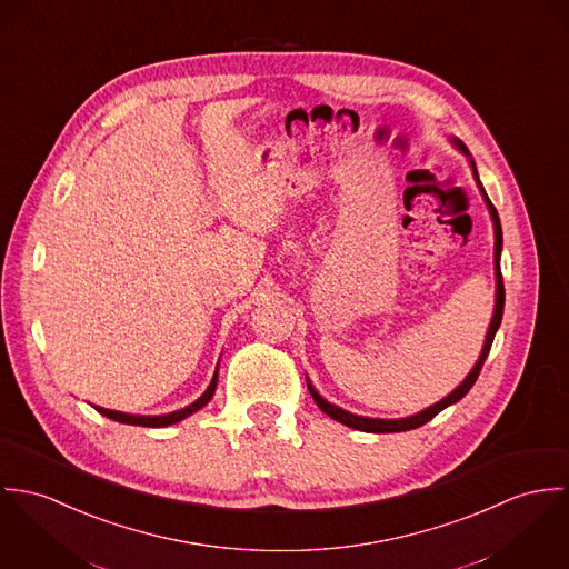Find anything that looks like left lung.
Masks as SVG:
<instances>
[{
  "instance_id": "8db88e82",
  "label": "left lung",
  "mask_w": 569,
  "mask_h": 569,
  "mask_svg": "<svg viewBox=\"0 0 569 569\" xmlns=\"http://www.w3.org/2000/svg\"><path fill=\"white\" fill-rule=\"evenodd\" d=\"M451 143L467 157V161H469V166H471V170H473V179H476V183H478V188H480V193H482V198H485V202H487V207H489L491 220H493V236H496V247H493V266H496V308H493V316H491V322H489V329H487V338H485L482 351H480V356H478L473 369L469 371V376L462 379L447 397H442L441 401L432 403L430 408H426V410H421V412H417V415L403 417V419H373V417H360V415H353V412H349V410H342V408L329 403L327 399H322V397L318 395L315 383L308 378V390H310V395L315 397L316 406H318L327 417H331L333 421H338V423H342V426H347V428H353V430H360V432H373V435L406 432V430L421 428L423 423H428L430 419H435L447 406L460 401V399L471 390V386L476 383V379H478L480 371H482V365H485V360H487V356H489V351H491L496 331L500 329L502 315H505V279H502V270H500V257H502V224H500V216H498L493 202L489 200L487 191H485L482 183H480L476 163H473V159H471L467 146H465L460 139H456V137H451Z\"/></svg>"
}]
</instances>
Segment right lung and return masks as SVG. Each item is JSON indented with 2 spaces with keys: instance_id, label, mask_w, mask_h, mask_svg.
Here are the masks:
<instances>
[{
  "instance_id": "add662e5",
  "label": "right lung",
  "mask_w": 569,
  "mask_h": 569,
  "mask_svg": "<svg viewBox=\"0 0 569 569\" xmlns=\"http://www.w3.org/2000/svg\"><path fill=\"white\" fill-rule=\"evenodd\" d=\"M216 386H218V367H216V373H213V378L209 381V386H207V390L190 403V406H186V408H181V410H174V412H168V415H154V417H146V415H128V412H118V410H109V408H100V406H93L100 415H104V417H109V419H113V421H118V423H127V426H141V428H166V426H174V423H179V421H183V419H188L190 415L193 412H198L200 408H204L209 401H211V397H213V392H216Z\"/></svg>"
}]
</instances>
